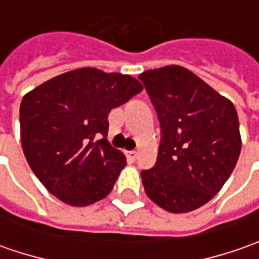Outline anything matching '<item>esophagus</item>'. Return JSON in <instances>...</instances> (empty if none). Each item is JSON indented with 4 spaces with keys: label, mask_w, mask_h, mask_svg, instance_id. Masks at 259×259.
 I'll return each mask as SVG.
<instances>
[{
    "label": "esophagus",
    "mask_w": 259,
    "mask_h": 259,
    "mask_svg": "<svg viewBox=\"0 0 259 259\" xmlns=\"http://www.w3.org/2000/svg\"><path fill=\"white\" fill-rule=\"evenodd\" d=\"M126 158L133 163L135 161V158H137V151H126Z\"/></svg>",
    "instance_id": "obj_1"
}]
</instances>
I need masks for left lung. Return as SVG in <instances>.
<instances>
[{
  "mask_svg": "<svg viewBox=\"0 0 259 259\" xmlns=\"http://www.w3.org/2000/svg\"><path fill=\"white\" fill-rule=\"evenodd\" d=\"M161 126L155 165L141 171L147 196L171 213L207 203L234 171L241 153L234 104L193 72L164 66L143 72Z\"/></svg>",
  "mask_w": 259,
  "mask_h": 259,
  "instance_id": "1",
  "label": "left lung"
}]
</instances>
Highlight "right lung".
I'll return each mask as SVG.
<instances>
[{"label": "right lung", "mask_w": 259, "mask_h": 259, "mask_svg": "<svg viewBox=\"0 0 259 259\" xmlns=\"http://www.w3.org/2000/svg\"><path fill=\"white\" fill-rule=\"evenodd\" d=\"M141 91L133 76L82 67L24 95L23 151L50 193L70 206H89L109 194L126 158L106 140L108 114Z\"/></svg>", "instance_id": "obj_1"}]
</instances>
